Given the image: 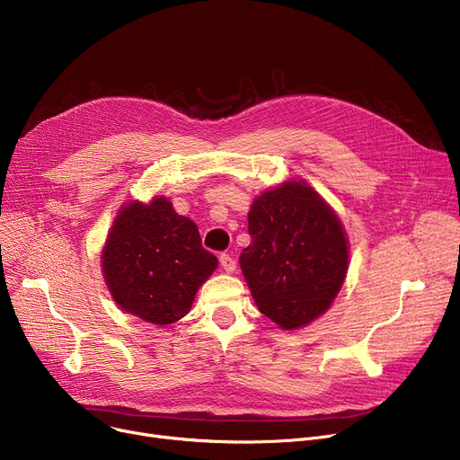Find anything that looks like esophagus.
Wrapping results in <instances>:
<instances>
[{
  "label": "esophagus",
  "mask_w": 460,
  "mask_h": 460,
  "mask_svg": "<svg viewBox=\"0 0 460 460\" xmlns=\"http://www.w3.org/2000/svg\"><path fill=\"white\" fill-rule=\"evenodd\" d=\"M220 264H222V269H224L227 274H233V272L236 270V261H234L231 255H227V253H222V255H220Z\"/></svg>",
  "instance_id": "1"
}]
</instances>
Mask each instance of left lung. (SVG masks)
I'll return each instance as SVG.
<instances>
[{"label":"left lung","mask_w":460,"mask_h":460,"mask_svg":"<svg viewBox=\"0 0 460 460\" xmlns=\"http://www.w3.org/2000/svg\"><path fill=\"white\" fill-rule=\"evenodd\" d=\"M252 243L240 269L262 315L285 330L321 317L349 270L340 217L305 181L261 193L248 212Z\"/></svg>","instance_id":"obj_1"}]
</instances>
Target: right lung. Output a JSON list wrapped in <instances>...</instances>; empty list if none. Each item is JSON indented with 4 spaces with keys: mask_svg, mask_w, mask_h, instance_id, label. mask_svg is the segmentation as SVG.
I'll return each mask as SVG.
<instances>
[{
    "mask_svg": "<svg viewBox=\"0 0 460 460\" xmlns=\"http://www.w3.org/2000/svg\"><path fill=\"white\" fill-rule=\"evenodd\" d=\"M216 267L198 226L165 198L120 208L102 250L104 279L117 305L158 326L186 315Z\"/></svg>",
    "mask_w": 460,
    "mask_h": 460,
    "instance_id": "add662e5",
    "label": "right lung"
}]
</instances>
